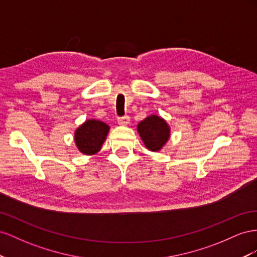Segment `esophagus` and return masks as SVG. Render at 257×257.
Listing matches in <instances>:
<instances>
[{"label":"esophagus","instance_id":"1","mask_svg":"<svg viewBox=\"0 0 257 257\" xmlns=\"http://www.w3.org/2000/svg\"><path fill=\"white\" fill-rule=\"evenodd\" d=\"M117 121H118L119 124H121V126H126V124H128L130 122V118L129 116H123V117H119L118 119H117Z\"/></svg>","mask_w":257,"mask_h":257}]
</instances>
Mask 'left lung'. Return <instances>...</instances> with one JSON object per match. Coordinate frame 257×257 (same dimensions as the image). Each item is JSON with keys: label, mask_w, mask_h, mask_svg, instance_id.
Wrapping results in <instances>:
<instances>
[{"label": "left lung", "mask_w": 257, "mask_h": 257, "mask_svg": "<svg viewBox=\"0 0 257 257\" xmlns=\"http://www.w3.org/2000/svg\"><path fill=\"white\" fill-rule=\"evenodd\" d=\"M138 133L151 152H159L170 138L171 129L168 122L158 115H150L138 124Z\"/></svg>", "instance_id": "8db88e82"}]
</instances>
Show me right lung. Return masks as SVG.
<instances>
[{
    "mask_svg": "<svg viewBox=\"0 0 257 257\" xmlns=\"http://www.w3.org/2000/svg\"><path fill=\"white\" fill-rule=\"evenodd\" d=\"M108 131L107 123L98 119H87L74 133L76 148L85 155H94L101 150Z\"/></svg>",
    "mask_w": 257,
    "mask_h": 257,
    "instance_id": "1",
    "label": "right lung"
}]
</instances>
